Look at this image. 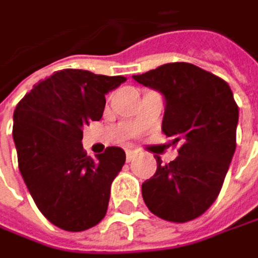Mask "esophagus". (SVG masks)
I'll return each mask as SVG.
<instances>
[{
  "instance_id": "1",
  "label": "esophagus",
  "mask_w": 258,
  "mask_h": 258,
  "mask_svg": "<svg viewBox=\"0 0 258 258\" xmlns=\"http://www.w3.org/2000/svg\"><path fill=\"white\" fill-rule=\"evenodd\" d=\"M135 156H137V151H135V150H132V148H127V150H126V158H127V161L134 160Z\"/></svg>"
}]
</instances>
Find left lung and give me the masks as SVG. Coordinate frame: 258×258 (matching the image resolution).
<instances>
[{
	"label": "left lung",
	"instance_id": "obj_1",
	"mask_svg": "<svg viewBox=\"0 0 258 258\" xmlns=\"http://www.w3.org/2000/svg\"><path fill=\"white\" fill-rule=\"evenodd\" d=\"M135 81L164 98L161 131L179 144V156L142 183L153 214L183 223L197 219L217 198L236 148L238 105L229 85L189 63H169Z\"/></svg>",
	"mask_w": 258,
	"mask_h": 258
}]
</instances>
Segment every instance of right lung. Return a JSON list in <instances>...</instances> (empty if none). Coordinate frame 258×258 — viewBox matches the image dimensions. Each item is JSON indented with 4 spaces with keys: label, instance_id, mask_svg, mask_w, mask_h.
Returning <instances> with one entry per match:
<instances>
[{
    "label": "right lung",
    "instance_id": "right-lung-1",
    "mask_svg": "<svg viewBox=\"0 0 258 258\" xmlns=\"http://www.w3.org/2000/svg\"><path fill=\"white\" fill-rule=\"evenodd\" d=\"M126 81L64 69L33 86L14 110L13 139L22 177L46 219L81 232L104 219L113 179L126 160L119 147L86 156L83 126L102 117L105 94Z\"/></svg>",
    "mask_w": 258,
    "mask_h": 258
}]
</instances>
